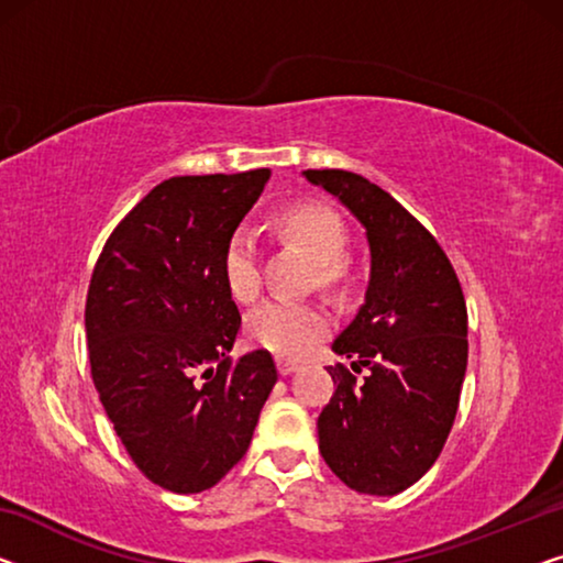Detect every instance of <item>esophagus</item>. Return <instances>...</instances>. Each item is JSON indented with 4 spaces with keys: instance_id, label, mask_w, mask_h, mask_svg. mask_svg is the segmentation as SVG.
Here are the masks:
<instances>
[{
    "instance_id": "esophagus-1",
    "label": "esophagus",
    "mask_w": 563,
    "mask_h": 563,
    "mask_svg": "<svg viewBox=\"0 0 563 563\" xmlns=\"http://www.w3.org/2000/svg\"><path fill=\"white\" fill-rule=\"evenodd\" d=\"M300 364L298 362H292V358H278V372L283 374V376H288V374H292L296 372Z\"/></svg>"
}]
</instances>
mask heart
I'll return each instance as SVG.
<instances>
[{"mask_svg": "<svg viewBox=\"0 0 563 563\" xmlns=\"http://www.w3.org/2000/svg\"><path fill=\"white\" fill-rule=\"evenodd\" d=\"M283 228L306 247L318 263V278L335 280L346 253V224L325 205H298L283 217ZM224 280L238 300H250L260 290V240L253 228L242 224L232 232L222 257ZM331 331L329 310L310 300L275 296L247 316V333L260 346L278 356H303Z\"/></svg>", "mask_w": 563, "mask_h": 563, "instance_id": "obj_1", "label": "heart"}]
</instances>
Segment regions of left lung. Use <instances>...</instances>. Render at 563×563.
I'll return each mask as SVG.
<instances>
[{"label": "left lung", "mask_w": 563, "mask_h": 563, "mask_svg": "<svg viewBox=\"0 0 563 563\" xmlns=\"http://www.w3.org/2000/svg\"><path fill=\"white\" fill-rule=\"evenodd\" d=\"M366 228L372 275L333 341L335 391L318 417L325 465L351 490L397 496L434 465L455 422L467 368V308L440 242L362 174L308 169ZM367 376L358 380L361 368Z\"/></svg>", "instance_id": "left-lung-1"}]
</instances>
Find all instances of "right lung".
Segmentation results:
<instances>
[{
  "mask_svg": "<svg viewBox=\"0 0 563 563\" xmlns=\"http://www.w3.org/2000/svg\"><path fill=\"white\" fill-rule=\"evenodd\" d=\"M267 169L172 176L106 240L86 300L90 376L133 465L201 493L240 463L278 382L271 351L228 356L242 318L224 247Z\"/></svg>",
  "mask_w": 563,
  "mask_h": 563,
  "instance_id": "1",
  "label": "right lung"
}]
</instances>
